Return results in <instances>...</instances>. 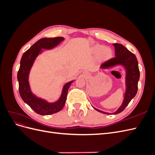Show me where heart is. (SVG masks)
I'll return each mask as SVG.
<instances>
[{"label":"heart","instance_id":"obj_1","mask_svg":"<svg viewBox=\"0 0 155 155\" xmlns=\"http://www.w3.org/2000/svg\"><path fill=\"white\" fill-rule=\"evenodd\" d=\"M92 51L95 55H99L100 59L107 60L109 59L112 54V51L109 47H105L104 45L97 44L93 46Z\"/></svg>","mask_w":155,"mask_h":155}]
</instances>
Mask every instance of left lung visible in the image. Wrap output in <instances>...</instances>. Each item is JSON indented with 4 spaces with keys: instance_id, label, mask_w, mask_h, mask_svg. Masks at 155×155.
Wrapping results in <instances>:
<instances>
[{
    "instance_id": "8db88e82",
    "label": "left lung",
    "mask_w": 155,
    "mask_h": 155,
    "mask_svg": "<svg viewBox=\"0 0 155 155\" xmlns=\"http://www.w3.org/2000/svg\"><path fill=\"white\" fill-rule=\"evenodd\" d=\"M114 46L116 57L102 63L100 68L102 70L109 69L120 66L124 68L125 71V87L122 104L115 112L110 113L102 111L92 107L97 111L105 114H116L122 112L128 105L129 102L134 97L138 91V83L140 79V71L138 63L135 55L122 45L119 43L112 44Z\"/></svg>"
}]
</instances>
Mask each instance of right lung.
Wrapping results in <instances>:
<instances>
[{
    "instance_id": "add662e5",
    "label": "right lung",
    "mask_w": 155,
    "mask_h": 155,
    "mask_svg": "<svg viewBox=\"0 0 155 155\" xmlns=\"http://www.w3.org/2000/svg\"><path fill=\"white\" fill-rule=\"evenodd\" d=\"M64 40V38L62 37L41 39L25 51L21 59L20 68L17 73L19 94L22 100L36 113L40 115H50L56 113L63 109L66 102L68 88L74 80L65 83L63 87L62 92L59 99L51 103L37 96L32 92L29 82L30 70L36 58L43 52V49H53Z\"/></svg>"
}]
</instances>
